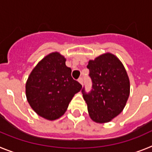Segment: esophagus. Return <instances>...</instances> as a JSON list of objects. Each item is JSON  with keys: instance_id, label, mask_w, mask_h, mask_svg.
<instances>
[{"instance_id": "1", "label": "esophagus", "mask_w": 152, "mask_h": 152, "mask_svg": "<svg viewBox=\"0 0 152 152\" xmlns=\"http://www.w3.org/2000/svg\"><path fill=\"white\" fill-rule=\"evenodd\" d=\"M79 81V83H80V84H83V77H80L78 78V80H77Z\"/></svg>"}]
</instances>
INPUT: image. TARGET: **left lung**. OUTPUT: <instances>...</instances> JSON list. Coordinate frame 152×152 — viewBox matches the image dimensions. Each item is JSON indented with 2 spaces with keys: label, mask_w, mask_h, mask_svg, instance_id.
<instances>
[{
  "label": "left lung",
  "mask_w": 152,
  "mask_h": 152,
  "mask_svg": "<svg viewBox=\"0 0 152 152\" xmlns=\"http://www.w3.org/2000/svg\"><path fill=\"white\" fill-rule=\"evenodd\" d=\"M87 68L92 81L91 91L81 92L91 119L110 122L123 111L129 96V80L123 64L110 53L91 60Z\"/></svg>",
  "instance_id": "obj_1"
}]
</instances>
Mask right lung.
I'll return each mask as SVG.
<instances>
[{"mask_svg": "<svg viewBox=\"0 0 152 152\" xmlns=\"http://www.w3.org/2000/svg\"><path fill=\"white\" fill-rule=\"evenodd\" d=\"M65 61L59 53H51L38 63L26 81L29 105L38 115L49 120L62 116L74 95L82 88L72 77V69Z\"/></svg>", "mask_w": 152, "mask_h": 152, "instance_id": "add662e5", "label": "right lung"}]
</instances>
